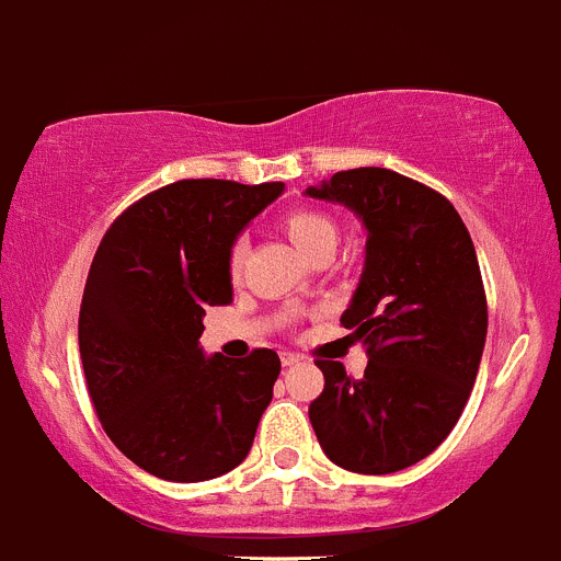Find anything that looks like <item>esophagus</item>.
<instances>
[{"mask_svg": "<svg viewBox=\"0 0 561 561\" xmlns=\"http://www.w3.org/2000/svg\"><path fill=\"white\" fill-rule=\"evenodd\" d=\"M280 362H284V368H291V365H297V362H300V354H291V351H286V354H280Z\"/></svg>", "mask_w": 561, "mask_h": 561, "instance_id": "34e87169", "label": "esophagus"}]
</instances>
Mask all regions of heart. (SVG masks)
I'll list each match as a JSON object with an SVG mask.
<instances>
[{
	"label": "heart",
	"instance_id": "b5f03b06",
	"mask_svg": "<svg viewBox=\"0 0 561 561\" xmlns=\"http://www.w3.org/2000/svg\"><path fill=\"white\" fill-rule=\"evenodd\" d=\"M280 230L286 232L291 244L304 252L306 257H314L317 252L334 250L336 244V225L329 213L314 210V207H291L289 213H284L280 219ZM244 257H247V244L244 241H236L227 252V275H230L232 284L241 280L244 275Z\"/></svg>",
	"mask_w": 561,
	"mask_h": 561
}]
</instances>
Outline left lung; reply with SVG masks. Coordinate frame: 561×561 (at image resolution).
Instances as JSON below:
<instances>
[{
    "label": "left lung",
    "instance_id": "left-lung-1",
    "mask_svg": "<svg viewBox=\"0 0 561 561\" xmlns=\"http://www.w3.org/2000/svg\"><path fill=\"white\" fill-rule=\"evenodd\" d=\"M309 196L342 202L368 227L340 323L370 356L362 379L314 359L325 388L311 427L342 469L399 472L440 447L472 393L489 325L474 244L447 196L388 168L340 171Z\"/></svg>",
    "mask_w": 561,
    "mask_h": 561
}]
</instances>
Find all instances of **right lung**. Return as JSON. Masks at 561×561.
Masks as SVG:
<instances>
[{
    "instance_id": "obj_1",
    "label": "right lung",
    "mask_w": 561,
    "mask_h": 561,
    "mask_svg": "<svg viewBox=\"0 0 561 561\" xmlns=\"http://www.w3.org/2000/svg\"><path fill=\"white\" fill-rule=\"evenodd\" d=\"M284 182L180 180L112 221L78 317L83 376L103 430L153 478L196 483L247 458L280 359L199 348L207 306L232 304L227 252Z\"/></svg>"
}]
</instances>
